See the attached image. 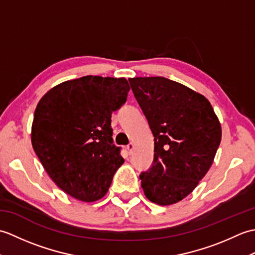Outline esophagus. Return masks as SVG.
<instances>
[{
	"mask_svg": "<svg viewBox=\"0 0 255 255\" xmlns=\"http://www.w3.org/2000/svg\"><path fill=\"white\" fill-rule=\"evenodd\" d=\"M133 149H134V144H133L132 142H130V143H129V144L127 145V150H128V153H129V154H132Z\"/></svg>",
	"mask_w": 255,
	"mask_h": 255,
	"instance_id": "obj_1",
	"label": "esophagus"
}]
</instances>
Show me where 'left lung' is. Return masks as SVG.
I'll list each match as a JSON object with an SVG mask.
<instances>
[{
  "label": "left lung",
  "instance_id": "left-lung-1",
  "mask_svg": "<svg viewBox=\"0 0 255 255\" xmlns=\"http://www.w3.org/2000/svg\"><path fill=\"white\" fill-rule=\"evenodd\" d=\"M128 81L154 137L152 166L140 173L141 187L151 202L175 204L213 164L220 123L208 100L185 85L163 77Z\"/></svg>",
  "mask_w": 255,
  "mask_h": 255
}]
</instances>
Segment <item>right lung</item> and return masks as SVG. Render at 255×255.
Returning <instances> with one entry per match:
<instances>
[{
  "mask_svg": "<svg viewBox=\"0 0 255 255\" xmlns=\"http://www.w3.org/2000/svg\"><path fill=\"white\" fill-rule=\"evenodd\" d=\"M129 90L124 78L86 75L55 86L38 103L32 148L48 175L70 196L82 202L102 198L124 163L111 125Z\"/></svg>",
  "mask_w": 255,
  "mask_h": 255,
  "instance_id": "1",
  "label": "right lung"
}]
</instances>
